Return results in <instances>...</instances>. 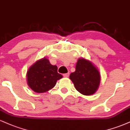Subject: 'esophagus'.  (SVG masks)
I'll use <instances>...</instances> for the list:
<instances>
[{
    "mask_svg": "<svg viewBox=\"0 0 130 130\" xmlns=\"http://www.w3.org/2000/svg\"><path fill=\"white\" fill-rule=\"evenodd\" d=\"M69 76V73H67V74H63V77H68Z\"/></svg>",
    "mask_w": 130,
    "mask_h": 130,
    "instance_id": "esophagus-1",
    "label": "esophagus"
}]
</instances>
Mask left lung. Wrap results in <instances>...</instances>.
I'll return each mask as SVG.
<instances>
[{
    "mask_svg": "<svg viewBox=\"0 0 130 130\" xmlns=\"http://www.w3.org/2000/svg\"><path fill=\"white\" fill-rule=\"evenodd\" d=\"M69 78L79 92L85 95H91L98 89L100 74L92 62L80 58L76 64L75 71L71 73Z\"/></svg>",
    "mask_w": 130,
    "mask_h": 130,
    "instance_id": "1",
    "label": "left lung"
}]
</instances>
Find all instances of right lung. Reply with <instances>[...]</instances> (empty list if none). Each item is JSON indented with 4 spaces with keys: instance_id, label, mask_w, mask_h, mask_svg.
<instances>
[{
    "instance_id": "right-lung-1",
    "label": "right lung",
    "mask_w": 130,
    "mask_h": 130,
    "mask_svg": "<svg viewBox=\"0 0 130 130\" xmlns=\"http://www.w3.org/2000/svg\"><path fill=\"white\" fill-rule=\"evenodd\" d=\"M57 70V66L52 65L45 57L39 59L28 69L27 85L35 92H47L55 86L57 80L62 78Z\"/></svg>"
}]
</instances>
